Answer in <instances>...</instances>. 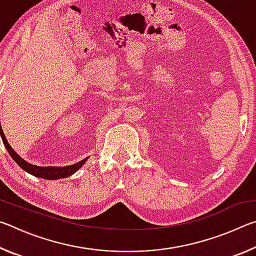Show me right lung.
<instances>
[{"mask_svg": "<svg viewBox=\"0 0 256 256\" xmlns=\"http://www.w3.org/2000/svg\"><path fill=\"white\" fill-rule=\"evenodd\" d=\"M0 136L2 138V141L4 144V146H6L8 152L10 154L12 159L19 164V166L22 168L24 170H26L29 174H32L36 177H40V178L44 180H58V178H64V177H68L72 174H74L76 170H79L82 167L86 160H88V157L84 158L81 162H76L74 164H71V166H64V167H40V166H34V164H32L26 162L16 152V151L11 148V146L8 144V142L6 140V136H4L3 130L1 128V123H0Z\"/></svg>", "mask_w": 256, "mask_h": 256, "instance_id": "obj_1", "label": "right lung"}]
</instances>
